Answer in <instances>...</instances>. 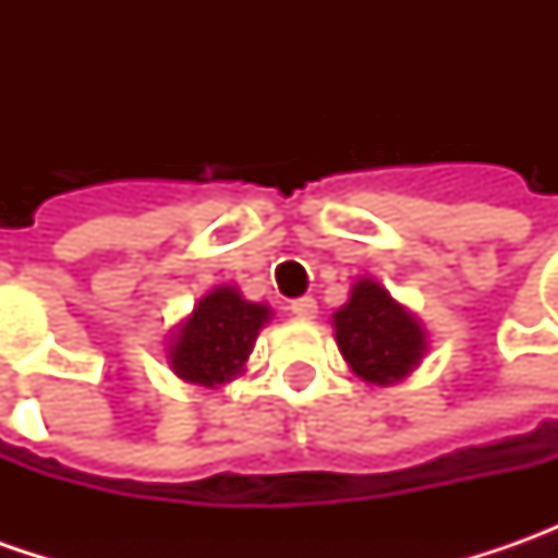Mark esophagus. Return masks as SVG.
Returning <instances> with one entry per match:
<instances>
[{
	"instance_id": "obj_1",
	"label": "esophagus",
	"mask_w": 558,
	"mask_h": 558,
	"mask_svg": "<svg viewBox=\"0 0 558 558\" xmlns=\"http://www.w3.org/2000/svg\"><path fill=\"white\" fill-rule=\"evenodd\" d=\"M291 313L298 316V319H316V313H319V307H316V301L313 298H298V301H291Z\"/></svg>"
}]
</instances>
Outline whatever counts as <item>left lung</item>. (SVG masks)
I'll list each match as a JSON object with an SVG mask.
<instances>
[{
	"mask_svg": "<svg viewBox=\"0 0 558 558\" xmlns=\"http://www.w3.org/2000/svg\"><path fill=\"white\" fill-rule=\"evenodd\" d=\"M338 351L363 381L395 385L428 351L425 329L375 279H356L351 298L332 316Z\"/></svg>",
	"mask_w": 558,
	"mask_h": 558,
	"instance_id": "1",
	"label": "left lung"
}]
</instances>
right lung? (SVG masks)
<instances>
[{"label":"right lung","instance_id":"add662e5","mask_svg":"<svg viewBox=\"0 0 558 558\" xmlns=\"http://www.w3.org/2000/svg\"><path fill=\"white\" fill-rule=\"evenodd\" d=\"M269 316L267 304L245 301L235 286H217L173 329L167 363L189 385L220 388L245 373L247 356Z\"/></svg>","mask_w":558,"mask_h":558}]
</instances>
